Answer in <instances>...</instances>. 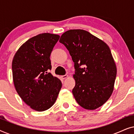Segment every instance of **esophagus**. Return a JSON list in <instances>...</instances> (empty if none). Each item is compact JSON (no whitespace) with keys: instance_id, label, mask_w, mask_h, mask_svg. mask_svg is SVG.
Here are the masks:
<instances>
[{"instance_id":"1","label":"esophagus","mask_w":134,"mask_h":134,"mask_svg":"<svg viewBox=\"0 0 134 134\" xmlns=\"http://www.w3.org/2000/svg\"><path fill=\"white\" fill-rule=\"evenodd\" d=\"M68 75H64V76H62L61 77H62V79H65L66 78L68 77Z\"/></svg>"}]
</instances>
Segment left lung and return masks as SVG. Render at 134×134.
<instances>
[{"label":"left lung","mask_w":134,"mask_h":134,"mask_svg":"<svg viewBox=\"0 0 134 134\" xmlns=\"http://www.w3.org/2000/svg\"><path fill=\"white\" fill-rule=\"evenodd\" d=\"M60 43L68 50L74 63L75 99L82 107L94 110L103 105L112 94L116 67L109 47L87 31L70 30Z\"/></svg>","instance_id":"left-lung-1"}]
</instances>
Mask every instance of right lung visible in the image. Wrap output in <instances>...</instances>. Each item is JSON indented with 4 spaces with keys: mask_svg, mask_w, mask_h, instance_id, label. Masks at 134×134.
<instances>
[{
    "mask_svg": "<svg viewBox=\"0 0 134 134\" xmlns=\"http://www.w3.org/2000/svg\"><path fill=\"white\" fill-rule=\"evenodd\" d=\"M60 36L49 33L31 38L20 47L12 62L16 90L32 109L42 111L54 105L61 89L60 79L47 71L50 55Z\"/></svg>",
    "mask_w": 134,
    "mask_h": 134,
    "instance_id": "right-lung-1",
    "label": "right lung"
}]
</instances>
